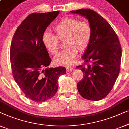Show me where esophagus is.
Here are the masks:
<instances>
[{
    "mask_svg": "<svg viewBox=\"0 0 129 129\" xmlns=\"http://www.w3.org/2000/svg\"><path fill=\"white\" fill-rule=\"evenodd\" d=\"M66 70L67 72H70V71H73V68H72V67H66Z\"/></svg>",
    "mask_w": 129,
    "mask_h": 129,
    "instance_id": "34e87169",
    "label": "esophagus"
}]
</instances>
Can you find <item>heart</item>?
Masks as SVG:
<instances>
[{
	"mask_svg": "<svg viewBox=\"0 0 129 129\" xmlns=\"http://www.w3.org/2000/svg\"><path fill=\"white\" fill-rule=\"evenodd\" d=\"M55 36L44 32L42 43L51 54L57 53L59 49V40H64L66 48L58 53L54 58L56 65L70 66L78 52L88 48L92 39V27L87 21H79L74 17H67L59 21L53 27Z\"/></svg>",
	"mask_w": 129,
	"mask_h": 129,
	"instance_id": "obj_1",
	"label": "heart"
}]
</instances>
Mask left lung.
Masks as SVG:
<instances>
[{
	"mask_svg": "<svg viewBox=\"0 0 129 129\" xmlns=\"http://www.w3.org/2000/svg\"><path fill=\"white\" fill-rule=\"evenodd\" d=\"M88 19L92 27V39L82 58L84 64L77 67L83 72V78L77 83L83 98L99 101L112 89L118 77L121 48L117 34L104 18L95 11L82 9L71 11Z\"/></svg>",
	"mask_w": 129,
	"mask_h": 129,
	"instance_id": "8db88e82",
	"label": "left lung"
}]
</instances>
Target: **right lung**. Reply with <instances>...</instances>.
I'll return each mask as SVG.
<instances>
[{
    "mask_svg": "<svg viewBox=\"0 0 129 129\" xmlns=\"http://www.w3.org/2000/svg\"><path fill=\"white\" fill-rule=\"evenodd\" d=\"M59 13L30 14L17 27L11 43L14 80L26 96L36 102L53 97L58 89V79L66 74L65 67L48 68L51 59L42 43L43 33Z\"/></svg>",
    "mask_w": 129,
    "mask_h": 129,
    "instance_id": "right-lung-1",
    "label": "right lung"
}]
</instances>
